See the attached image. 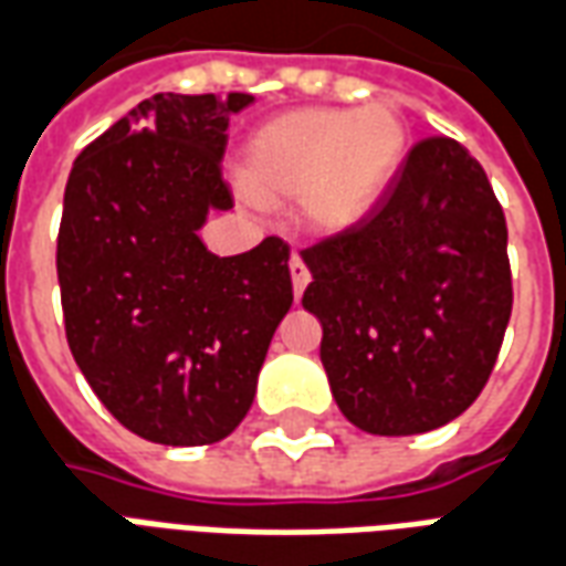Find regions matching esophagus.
<instances>
[{"label":"esophagus","mask_w":566,"mask_h":566,"mask_svg":"<svg viewBox=\"0 0 566 566\" xmlns=\"http://www.w3.org/2000/svg\"><path fill=\"white\" fill-rule=\"evenodd\" d=\"M308 279H312V275H308L306 263H303V260H300L294 254V258H291V282H294V296H296V300H300V296H303V291H306Z\"/></svg>","instance_id":"obj_1"}]
</instances>
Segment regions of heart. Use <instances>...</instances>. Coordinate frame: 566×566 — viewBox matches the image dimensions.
Listing matches in <instances>:
<instances>
[{
    "label": "heart",
    "mask_w": 566,
    "mask_h": 566,
    "mask_svg": "<svg viewBox=\"0 0 566 566\" xmlns=\"http://www.w3.org/2000/svg\"><path fill=\"white\" fill-rule=\"evenodd\" d=\"M409 148L400 108H296L266 120L245 148L248 193L266 206L296 199L315 233H343L391 185Z\"/></svg>",
    "instance_id": "heart-1"
}]
</instances>
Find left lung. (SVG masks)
<instances>
[{
  "mask_svg": "<svg viewBox=\"0 0 566 566\" xmlns=\"http://www.w3.org/2000/svg\"><path fill=\"white\" fill-rule=\"evenodd\" d=\"M303 308L343 416L367 433L449 424L485 388L512 315L506 218L461 142L421 139L379 202L303 248Z\"/></svg>",
  "mask_w": 566,
  "mask_h": 566,
  "instance_id": "obj_1",
  "label": "left lung"
}]
</instances>
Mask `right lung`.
<instances>
[{
  "instance_id": "add662e5",
  "label": "right lung",
  "mask_w": 566,
  "mask_h": 566,
  "mask_svg": "<svg viewBox=\"0 0 566 566\" xmlns=\"http://www.w3.org/2000/svg\"><path fill=\"white\" fill-rule=\"evenodd\" d=\"M248 103L157 93L69 172L56 235L69 348L105 409L160 446L233 433L294 303L284 239L218 258L197 235L211 209H233L221 160Z\"/></svg>"
}]
</instances>
